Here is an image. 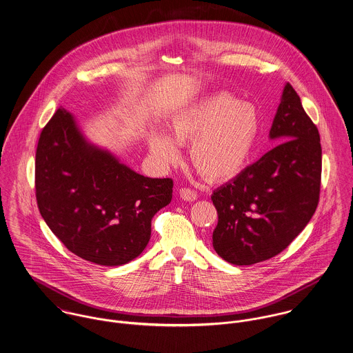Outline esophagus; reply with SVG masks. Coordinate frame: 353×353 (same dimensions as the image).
<instances>
[{"label": "esophagus", "mask_w": 353, "mask_h": 353, "mask_svg": "<svg viewBox=\"0 0 353 353\" xmlns=\"http://www.w3.org/2000/svg\"><path fill=\"white\" fill-rule=\"evenodd\" d=\"M179 195H181L183 199L189 201V202H192V201L196 199V192L192 190V189H189V188H182V189L179 190Z\"/></svg>", "instance_id": "1"}]
</instances>
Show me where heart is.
<instances>
[{
  "instance_id": "b5f03b06",
  "label": "heart",
  "mask_w": 353,
  "mask_h": 353,
  "mask_svg": "<svg viewBox=\"0 0 353 353\" xmlns=\"http://www.w3.org/2000/svg\"><path fill=\"white\" fill-rule=\"evenodd\" d=\"M168 137L158 132L150 136L155 158L172 163L179 157L178 145L190 142L192 168L210 182L236 176L250 159L259 132L255 108L230 94L203 98L176 112L167 123Z\"/></svg>"
}]
</instances>
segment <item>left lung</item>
I'll return each instance as SVG.
<instances>
[{
	"label": "left lung",
	"instance_id": "obj_1",
	"mask_svg": "<svg viewBox=\"0 0 353 353\" xmlns=\"http://www.w3.org/2000/svg\"><path fill=\"white\" fill-rule=\"evenodd\" d=\"M270 137L278 145L217 189L213 248L236 265L276 256L303 230L320 199V133L288 83Z\"/></svg>",
	"mask_w": 353,
	"mask_h": 353
}]
</instances>
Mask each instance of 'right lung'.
I'll use <instances>...</instances> for the list:
<instances>
[{
	"instance_id": "obj_1",
	"label": "right lung",
	"mask_w": 353,
	"mask_h": 353,
	"mask_svg": "<svg viewBox=\"0 0 353 353\" xmlns=\"http://www.w3.org/2000/svg\"><path fill=\"white\" fill-rule=\"evenodd\" d=\"M172 188L171 178L143 176L89 144L63 108L40 133L34 161L40 214L70 252L88 261L113 267L139 256Z\"/></svg>"
}]
</instances>
